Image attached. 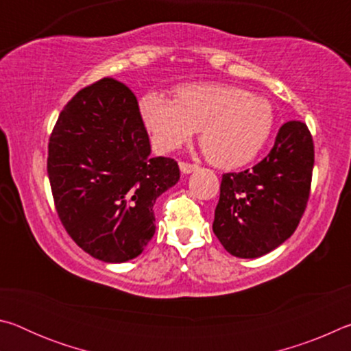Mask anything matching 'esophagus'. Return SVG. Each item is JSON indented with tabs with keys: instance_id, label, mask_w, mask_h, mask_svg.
<instances>
[{
	"instance_id": "34e87169",
	"label": "esophagus",
	"mask_w": 351,
	"mask_h": 351,
	"mask_svg": "<svg viewBox=\"0 0 351 351\" xmlns=\"http://www.w3.org/2000/svg\"><path fill=\"white\" fill-rule=\"evenodd\" d=\"M180 169H181V171L184 175H189V173H192V171H195L197 170L198 167L195 164H187V162H180Z\"/></svg>"
}]
</instances>
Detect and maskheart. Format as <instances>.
I'll use <instances>...</instances> for the list:
<instances>
[{
    "label": "heart",
    "instance_id": "heart-1",
    "mask_svg": "<svg viewBox=\"0 0 351 351\" xmlns=\"http://www.w3.org/2000/svg\"><path fill=\"white\" fill-rule=\"evenodd\" d=\"M139 114L161 152L178 150L199 130L201 147L223 169L254 161L276 125L268 99L221 83L180 86L175 100L148 93L139 100Z\"/></svg>",
    "mask_w": 351,
    "mask_h": 351
}]
</instances>
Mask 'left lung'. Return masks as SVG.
Instances as JSON below:
<instances>
[{
    "mask_svg": "<svg viewBox=\"0 0 351 351\" xmlns=\"http://www.w3.org/2000/svg\"><path fill=\"white\" fill-rule=\"evenodd\" d=\"M313 165L310 130L291 121L278 130L263 161L223 175L212 229L226 251L257 258L287 241L305 212Z\"/></svg>",
    "mask_w": 351,
    "mask_h": 351,
    "instance_id": "1",
    "label": "left lung"
}]
</instances>
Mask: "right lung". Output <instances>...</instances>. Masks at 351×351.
<instances>
[{
  "label": "right lung",
  "instance_id": "1",
  "mask_svg": "<svg viewBox=\"0 0 351 351\" xmlns=\"http://www.w3.org/2000/svg\"><path fill=\"white\" fill-rule=\"evenodd\" d=\"M150 153L138 100L121 82L83 88L58 116L47 156L52 197L66 232L91 257L123 263L154 235L153 206L180 181V167Z\"/></svg>",
  "mask_w": 351,
  "mask_h": 351
}]
</instances>
